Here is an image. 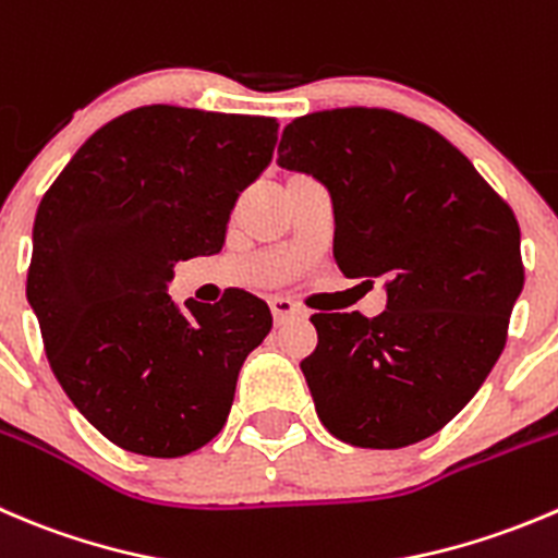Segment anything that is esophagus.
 Returning <instances> with one entry per match:
<instances>
[{
    "instance_id": "esophagus-1",
    "label": "esophagus",
    "mask_w": 558,
    "mask_h": 558,
    "mask_svg": "<svg viewBox=\"0 0 558 558\" xmlns=\"http://www.w3.org/2000/svg\"><path fill=\"white\" fill-rule=\"evenodd\" d=\"M269 307H272V316L278 324L289 322V318H296V316H305V311H302L294 300H289V296H272V300H269Z\"/></svg>"
}]
</instances>
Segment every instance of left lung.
Here are the masks:
<instances>
[{
	"label": "left lung",
	"mask_w": 558,
	"mask_h": 558,
	"mask_svg": "<svg viewBox=\"0 0 558 558\" xmlns=\"http://www.w3.org/2000/svg\"><path fill=\"white\" fill-rule=\"evenodd\" d=\"M278 163L332 196L345 278H384L387 311L313 313L300 362L335 439L416 445L474 398L507 343L523 289L521 229L472 160L387 108H332L286 124Z\"/></svg>",
	"instance_id": "8db88e82"
}]
</instances>
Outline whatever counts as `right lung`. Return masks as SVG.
I'll return each mask as SVG.
<instances>
[{
  "label": "right lung",
  "mask_w": 558,
  "mask_h": 558,
  "mask_svg": "<svg viewBox=\"0 0 558 558\" xmlns=\"http://www.w3.org/2000/svg\"><path fill=\"white\" fill-rule=\"evenodd\" d=\"M275 142L272 117L133 108L86 138L37 207L26 300L57 381L122 450L180 458L226 425L272 313L242 289L180 307L166 286L177 262L223 247Z\"/></svg>",
  "instance_id": "right-lung-1"
}]
</instances>
